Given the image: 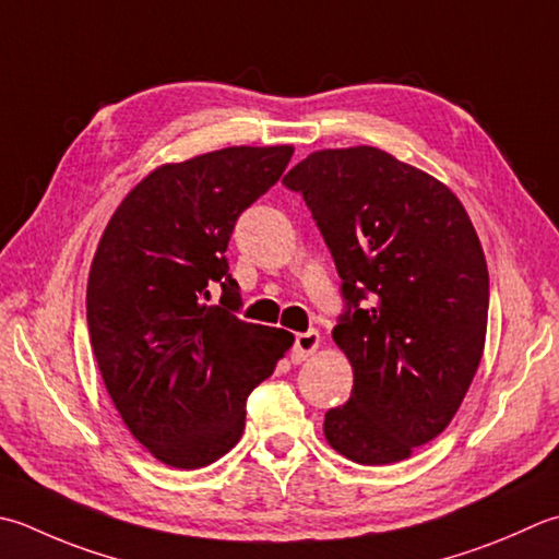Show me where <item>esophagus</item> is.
<instances>
[{"mask_svg": "<svg viewBox=\"0 0 559 559\" xmlns=\"http://www.w3.org/2000/svg\"><path fill=\"white\" fill-rule=\"evenodd\" d=\"M320 346V334H317L314 330L310 332H302L295 336V344H293V352H290V358L295 360V364H300V360H305L308 356L314 354V348Z\"/></svg>", "mask_w": 559, "mask_h": 559, "instance_id": "1", "label": "esophagus"}]
</instances>
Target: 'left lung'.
I'll return each mask as SVG.
<instances>
[{"label":"left lung","mask_w":559,"mask_h":559,"mask_svg":"<svg viewBox=\"0 0 559 559\" xmlns=\"http://www.w3.org/2000/svg\"><path fill=\"white\" fill-rule=\"evenodd\" d=\"M283 183L310 207L346 300L332 336L354 390L324 414L326 443L400 463L451 424L483 360V245L448 186L378 147L312 152Z\"/></svg>","instance_id":"obj_1"}]
</instances>
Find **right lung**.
<instances>
[{"mask_svg": "<svg viewBox=\"0 0 559 559\" xmlns=\"http://www.w3.org/2000/svg\"><path fill=\"white\" fill-rule=\"evenodd\" d=\"M290 145L225 147L162 164L108 221L86 283L104 385L130 433L164 465L215 463L245 431L249 392L293 334L242 322L225 251L237 217L281 179ZM221 285L222 305L207 306Z\"/></svg>", "mask_w": 559, "mask_h": 559, "instance_id": "obj_1", "label": "right lung"}]
</instances>
